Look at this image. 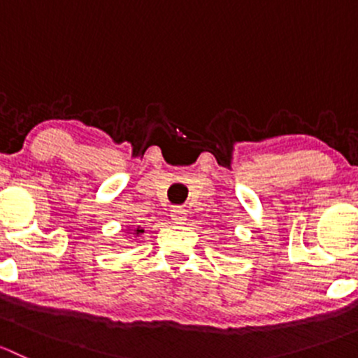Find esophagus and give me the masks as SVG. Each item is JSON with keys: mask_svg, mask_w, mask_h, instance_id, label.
<instances>
[{"mask_svg": "<svg viewBox=\"0 0 358 358\" xmlns=\"http://www.w3.org/2000/svg\"><path fill=\"white\" fill-rule=\"evenodd\" d=\"M171 220L175 223H180V225H182V223H185V211H183L182 208H175V209H171Z\"/></svg>", "mask_w": 358, "mask_h": 358, "instance_id": "34e87169", "label": "esophagus"}]
</instances>
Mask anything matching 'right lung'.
<instances>
[{"mask_svg": "<svg viewBox=\"0 0 358 358\" xmlns=\"http://www.w3.org/2000/svg\"><path fill=\"white\" fill-rule=\"evenodd\" d=\"M142 232H143L142 229H136V230H135V234H136V236H138V234H142Z\"/></svg>", "mask_w": 358, "mask_h": 358, "instance_id": "obj_1", "label": "right lung"}]
</instances>
